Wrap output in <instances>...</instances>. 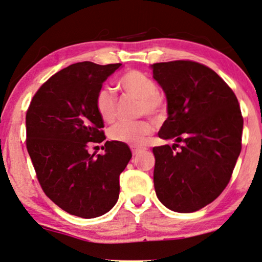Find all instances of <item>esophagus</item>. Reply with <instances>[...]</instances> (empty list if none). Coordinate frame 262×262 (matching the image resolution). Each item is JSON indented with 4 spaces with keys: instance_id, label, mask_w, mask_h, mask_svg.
Returning <instances> with one entry per match:
<instances>
[{
    "instance_id": "34e87169",
    "label": "esophagus",
    "mask_w": 262,
    "mask_h": 262,
    "mask_svg": "<svg viewBox=\"0 0 262 262\" xmlns=\"http://www.w3.org/2000/svg\"><path fill=\"white\" fill-rule=\"evenodd\" d=\"M130 149H132V152H133V155H134V156H137L138 154L141 152V151L144 150V149H141V147H135V146H132Z\"/></svg>"
}]
</instances>
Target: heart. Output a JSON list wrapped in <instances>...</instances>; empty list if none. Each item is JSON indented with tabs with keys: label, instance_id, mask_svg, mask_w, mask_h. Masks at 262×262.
I'll use <instances>...</instances> for the list:
<instances>
[{
	"label": "heart",
	"instance_id": "heart-1",
	"mask_svg": "<svg viewBox=\"0 0 262 262\" xmlns=\"http://www.w3.org/2000/svg\"><path fill=\"white\" fill-rule=\"evenodd\" d=\"M118 86L127 96L139 100V113L156 115L163 106L162 96L157 93V85L149 75L138 71H129L118 80ZM96 111L103 122L111 123L117 115V102L108 89H100L95 96ZM154 125L149 121L119 122L110 129V139L117 143L139 146L145 144Z\"/></svg>",
	"mask_w": 262,
	"mask_h": 262
}]
</instances>
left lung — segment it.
I'll return each instance as SVG.
<instances>
[{"instance_id":"8db88e82","label":"left lung","mask_w":262,"mask_h":262,"mask_svg":"<svg viewBox=\"0 0 262 262\" xmlns=\"http://www.w3.org/2000/svg\"><path fill=\"white\" fill-rule=\"evenodd\" d=\"M150 68L167 100L159 137L176 143L152 149L156 195L167 209L194 212L212 203L231 179L242 150L241 107L231 88L206 66L173 61ZM178 142L183 145L174 151Z\"/></svg>"}]
</instances>
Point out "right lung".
<instances>
[{
  "label": "right lung",
  "instance_id": "add662e5",
  "mask_svg": "<svg viewBox=\"0 0 262 262\" xmlns=\"http://www.w3.org/2000/svg\"><path fill=\"white\" fill-rule=\"evenodd\" d=\"M121 63L79 62L52 75L27 112V149L41 188L71 215L95 219L115 206L119 174L132 159L127 144L106 141L105 154L90 155V143L106 139L95 96Z\"/></svg>",
  "mask_w": 262,
  "mask_h": 262
}]
</instances>
